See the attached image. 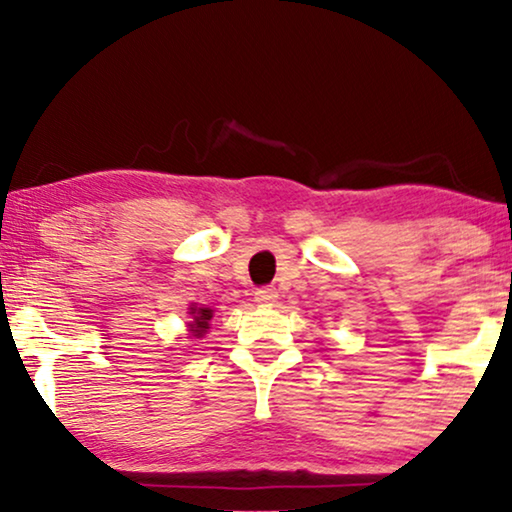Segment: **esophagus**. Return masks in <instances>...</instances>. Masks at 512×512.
Wrapping results in <instances>:
<instances>
[{
    "mask_svg": "<svg viewBox=\"0 0 512 512\" xmlns=\"http://www.w3.org/2000/svg\"><path fill=\"white\" fill-rule=\"evenodd\" d=\"M275 300H277V289H272V286H261V289H256L258 305H275Z\"/></svg>",
    "mask_w": 512,
    "mask_h": 512,
    "instance_id": "obj_1",
    "label": "esophagus"
}]
</instances>
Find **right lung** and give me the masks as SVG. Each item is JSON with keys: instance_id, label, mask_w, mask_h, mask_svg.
<instances>
[{"instance_id": "right-lung-1", "label": "right lung", "mask_w": 512, "mask_h": 512, "mask_svg": "<svg viewBox=\"0 0 512 512\" xmlns=\"http://www.w3.org/2000/svg\"><path fill=\"white\" fill-rule=\"evenodd\" d=\"M193 324H191V331L193 335H198L202 338V333L209 328V319H212V310H207V307H200V310H193Z\"/></svg>"}]
</instances>
